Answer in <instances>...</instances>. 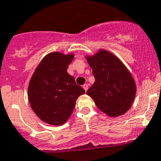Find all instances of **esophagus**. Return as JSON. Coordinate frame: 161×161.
I'll list each match as a JSON object with an SVG mask.
<instances>
[{
  "label": "esophagus",
  "mask_w": 161,
  "mask_h": 161,
  "mask_svg": "<svg viewBox=\"0 0 161 161\" xmlns=\"http://www.w3.org/2000/svg\"><path fill=\"white\" fill-rule=\"evenodd\" d=\"M83 88H84V89H85V91L87 92V90H88V85H87V84H85V85H83Z\"/></svg>",
  "instance_id": "1"
}]
</instances>
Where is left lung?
Listing matches in <instances>:
<instances>
[{"instance_id":"1","label":"left lung","mask_w":161,"mask_h":161,"mask_svg":"<svg viewBox=\"0 0 161 161\" xmlns=\"http://www.w3.org/2000/svg\"><path fill=\"white\" fill-rule=\"evenodd\" d=\"M86 59L96 79L87 95L110 117L125 114L131 108L136 95L135 80L129 70L108 50H99L92 56H86Z\"/></svg>"}]
</instances>
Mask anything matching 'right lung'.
Segmentation results:
<instances>
[{"label":"right lung","instance_id":"obj_1","mask_svg":"<svg viewBox=\"0 0 161 161\" xmlns=\"http://www.w3.org/2000/svg\"><path fill=\"white\" fill-rule=\"evenodd\" d=\"M74 54L52 52L44 57L28 85L31 107L42 121L53 125L65 123L71 116L76 100L85 92L67 73Z\"/></svg>","mask_w":161,"mask_h":161}]
</instances>
